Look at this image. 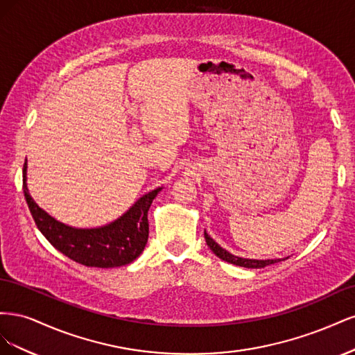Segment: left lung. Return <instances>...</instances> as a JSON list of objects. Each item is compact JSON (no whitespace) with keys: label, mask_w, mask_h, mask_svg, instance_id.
Wrapping results in <instances>:
<instances>
[{"label":"left lung","mask_w":355,"mask_h":355,"mask_svg":"<svg viewBox=\"0 0 355 355\" xmlns=\"http://www.w3.org/2000/svg\"><path fill=\"white\" fill-rule=\"evenodd\" d=\"M204 239H206L207 245L210 247V250L216 254L218 257H220L222 261L225 262H230L234 265H239V266H244V268H265L268 265H272L277 262H282V259H266V261H256V259H244V257H239V256H234L230 252H227L225 249L214 241L213 239H210V235L204 231ZM284 261V259H283Z\"/></svg>","instance_id":"obj_1"}]
</instances>
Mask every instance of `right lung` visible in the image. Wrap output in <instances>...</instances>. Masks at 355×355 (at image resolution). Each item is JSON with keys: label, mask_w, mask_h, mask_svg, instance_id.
Wrapping results in <instances>:
<instances>
[{"label": "right lung", "mask_w": 355, "mask_h": 355, "mask_svg": "<svg viewBox=\"0 0 355 355\" xmlns=\"http://www.w3.org/2000/svg\"><path fill=\"white\" fill-rule=\"evenodd\" d=\"M159 191L161 188L148 192L120 219L106 227L77 230L53 219L37 206L26 188V163L24 164V192L37 228L55 249L85 266H123L144 252L149 235L148 210Z\"/></svg>", "instance_id": "add662e5"}]
</instances>
